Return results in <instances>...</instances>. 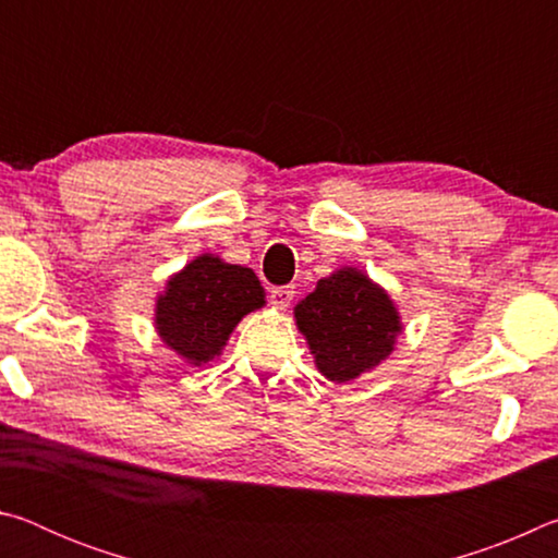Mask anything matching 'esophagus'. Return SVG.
Here are the masks:
<instances>
[{"instance_id": "34e87169", "label": "esophagus", "mask_w": 558, "mask_h": 558, "mask_svg": "<svg viewBox=\"0 0 558 558\" xmlns=\"http://www.w3.org/2000/svg\"><path fill=\"white\" fill-rule=\"evenodd\" d=\"M292 298H295V286H280V288H270V302L276 307H288Z\"/></svg>"}]
</instances>
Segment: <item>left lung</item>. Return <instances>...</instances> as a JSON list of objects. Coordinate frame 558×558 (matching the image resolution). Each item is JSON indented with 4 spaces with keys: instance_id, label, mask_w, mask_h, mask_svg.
Returning a JSON list of instances; mask_svg holds the SVG:
<instances>
[{
    "instance_id": "8db88e82",
    "label": "left lung",
    "mask_w": 558,
    "mask_h": 558,
    "mask_svg": "<svg viewBox=\"0 0 558 558\" xmlns=\"http://www.w3.org/2000/svg\"><path fill=\"white\" fill-rule=\"evenodd\" d=\"M300 332L307 337L317 369L329 381H349L389 356L401 332L389 295L354 268L317 282L295 307Z\"/></svg>"
}]
</instances>
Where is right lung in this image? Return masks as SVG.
<instances>
[{"mask_svg":"<svg viewBox=\"0 0 558 558\" xmlns=\"http://www.w3.org/2000/svg\"><path fill=\"white\" fill-rule=\"evenodd\" d=\"M266 292L256 272L199 256L169 278L157 302L159 337L192 364L209 362L221 352L243 315L263 307Z\"/></svg>","mask_w":558,"mask_h":558,"instance_id":"1","label":"right lung"}]
</instances>
